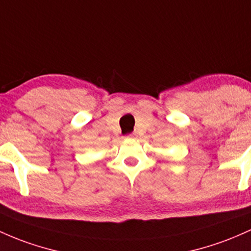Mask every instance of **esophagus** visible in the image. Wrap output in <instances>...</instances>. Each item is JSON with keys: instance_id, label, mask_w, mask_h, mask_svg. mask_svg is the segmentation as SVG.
Returning <instances> with one entry per match:
<instances>
[{"instance_id": "1", "label": "esophagus", "mask_w": 251, "mask_h": 251, "mask_svg": "<svg viewBox=\"0 0 251 251\" xmlns=\"http://www.w3.org/2000/svg\"><path fill=\"white\" fill-rule=\"evenodd\" d=\"M134 136H136V133H131V134H128V136L127 137H130V138H133V137Z\"/></svg>"}]
</instances>
